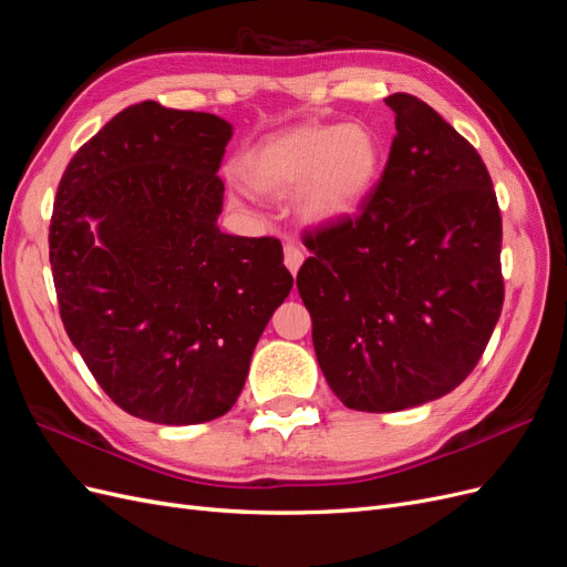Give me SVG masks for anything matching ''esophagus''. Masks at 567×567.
<instances>
[{"label":"esophagus","mask_w":567,"mask_h":567,"mask_svg":"<svg viewBox=\"0 0 567 567\" xmlns=\"http://www.w3.org/2000/svg\"><path fill=\"white\" fill-rule=\"evenodd\" d=\"M302 260H305V252H302L300 246H296V244H286L284 246V265L288 267L290 274H293V277L298 274Z\"/></svg>","instance_id":"34e87169"}]
</instances>
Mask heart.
Segmentation results:
<instances>
[{"mask_svg": "<svg viewBox=\"0 0 567 567\" xmlns=\"http://www.w3.org/2000/svg\"><path fill=\"white\" fill-rule=\"evenodd\" d=\"M381 167V136L369 125L305 123L250 148L238 163V175L257 194L298 192L300 213L326 225L362 208Z\"/></svg>", "mask_w": 567, "mask_h": 567, "instance_id": "obj_1", "label": "heart"}]
</instances>
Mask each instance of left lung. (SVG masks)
<instances>
[{"mask_svg":"<svg viewBox=\"0 0 567 567\" xmlns=\"http://www.w3.org/2000/svg\"><path fill=\"white\" fill-rule=\"evenodd\" d=\"M394 134L357 217L305 234L298 290L319 367L357 411H402L466 381L502 315V213L480 153L425 101Z\"/></svg>","mask_w":567,"mask_h":567,"instance_id":"left-lung-1","label":"left lung"}]
</instances>
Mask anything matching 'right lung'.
<instances>
[{"mask_svg": "<svg viewBox=\"0 0 567 567\" xmlns=\"http://www.w3.org/2000/svg\"><path fill=\"white\" fill-rule=\"evenodd\" d=\"M231 130L142 101L75 153L56 192L49 262L65 333L101 390L151 423L225 416L293 288L277 238L217 227Z\"/></svg>", "mask_w": 567, "mask_h": 567, "instance_id": "add662e5", "label": "right lung"}]
</instances>
